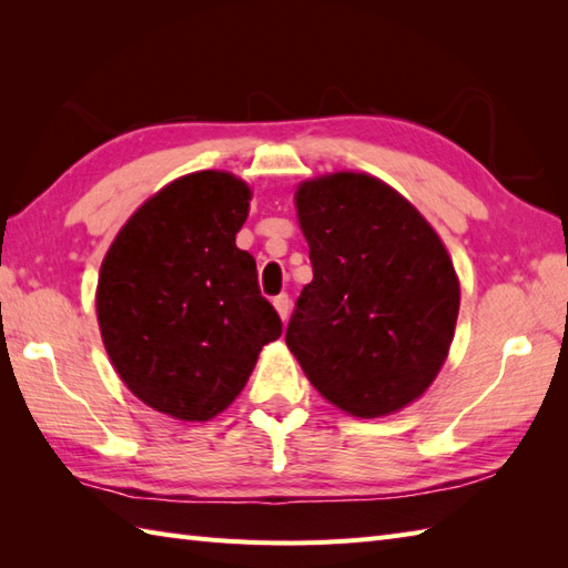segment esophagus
I'll return each instance as SVG.
<instances>
[{"label":"esophagus","instance_id":"1","mask_svg":"<svg viewBox=\"0 0 568 568\" xmlns=\"http://www.w3.org/2000/svg\"><path fill=\"white\" fill-rule=\"evenodd\" d=\"M273 307L277 310V315H281V317L285 320V317H287V310H291V297H287L285 293L273 297Z\"/></svg>","mask_w":568,"mask_h":568}]
</instances>
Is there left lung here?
<instances>
[{"label":"left lung","mask_w":568,"mask_h":568,"mask_svg":"<svg viewBox=\"0 0 568 568\" xmlns=\"http://www.w3.org/2000/svg\"><path fill=\"white\" fill-rule=\"evenodd\" d=\"M312 283L287 322L310 383L356 417L397 413L437 378L454 339L458 281L434 229L364 173L297 187Z\"/></svg>","instance_id":"left-lung-1"}]
</instances>
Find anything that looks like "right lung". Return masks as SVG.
Listing matches in <instances>:
<instances>
[{
    "label": "right lung",
    "instance_id": "obj_1",
    "mask_svg": "<svg viewBox=\"0 0 568 568\" xmlns=\"http://www.w3.org/2000/svg\"><path fill=\"white\" fill-rule=\"evenodd\" d=\"M248 200L246 183L229 173L185 175L143 204L106 251L98 283L106 354L159 413L220 415L261 348L283 334L256 261L236 246Z\"/></svg>",
    "mask_w": 568,
    "mask_h": 568
}]
</instances>
